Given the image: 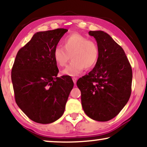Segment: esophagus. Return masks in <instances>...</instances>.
Here are the masks:
<instances>
[{"instance_id":"obj_1","label":"esophagus","mask_w":147,"mask_h":147,"mask_svg":"<svg viewBox=\"0 0 147 147\" xmlns=\"http://www.w3.org/2000/svg\"><path fill=\"white\" fill-rule=\"evenodd\" d=\"M72 80H73V82H74V84H76V82H77V78H72Z\"/></svg>"}]
</instances>
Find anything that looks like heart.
I'll return each mask as SVG.
<instances>
[{
    "label": "heart",
    "mask_w": 147,
    "mask_h": 147,
    "mask_svg": "<svg viewBox=\"0 0 147 147\" xmlns=\"http://www.w3.org/2000/svg\"><path fill=\"white\" fill-rule=\"evenodd\" d=\"M63 47H55L53 57L57 65L65 66L71 57L72 61L61 71L63 75L77 76L86 69L94 67L99 58L97 43L80 33H72L62 41Z\"/></svg>",
    "instance_id": "1"
}]
</instances>
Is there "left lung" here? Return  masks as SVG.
<instances>
[{
	"label": "left lung",
	"mask_w": 147,
	"mask_h": 147,
	"mask_svg": "<svg viewBox=\"0 0 147 147\" xmlns=\"http://www.w3.org/2000/svg\"><path fill=\"white\" fill-rule=\"evenodd\" d=\"M99 48L94 69L80 78L82 108L94 120L106 122L119 114L131 94L132 71L124 50L108 33L89 31Z\"/></svg>",
	"instance_id": "8db88e82"
}]
</instances>
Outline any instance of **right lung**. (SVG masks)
Wrapping results in <instances>:
<instances>
[{
  "mask_svg": "<svg viewBox=\"0 0 147 147\" xmlns=\"http://www.w3.org/2000/svg\"><path fill=\"white\" fill-rule=\"evenodd\" d=\"M68 31L57 29L37 32L19 49L11 71L16 103L33 121L49 124L63 115L71 78L57 77L59 69L53 51Z\"/></svg>",
  "mask_w": 147,
  "mask_h": 147,
  "instance_id": "right-lung-1",
  "label": "right lung"
}]
</instances>
